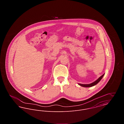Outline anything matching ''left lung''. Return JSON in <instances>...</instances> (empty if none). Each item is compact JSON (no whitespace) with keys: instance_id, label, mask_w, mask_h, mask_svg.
<instances>
[{"instance_id":"8db88e82","label":"left lung","mask_w":124,"mask_h":124,"mask_svg":"<svg viewBox=\"0 0 124 124\" xmlns=\"http://www.w3.org/2000/svg\"><path fill=\"white\" fill-rule=\"evenodd\" d=\"M104 74H103L102 76H101L99 78H98L96 81H94L91 84H78L79 85L83 86V87H92L95 85H97L98 83L101 80V79L104 76Z\"/></svg>"}]
</instances>
